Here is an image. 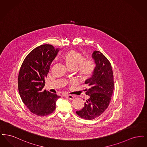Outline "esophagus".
<instances>
[{
    "mask_svg": "<svg viewBox=\"0 0 147 147\" xmlns=\"http://www.w3.org/2000/svg\"><path fill=\"white\" fill-rule=\"evenodd\" d=\"M65 97L67 98H69V99H70L71 100H73V99H74V96H73V95H66V96H65Z\"/></svg>",
    "mask_w": 147,
    "mask_h": 147,
    "instance_id": "esophagus-1",
    "label": "esophagus"
}]
</instances>
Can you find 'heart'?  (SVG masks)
Returning a JSON list of instances; mask_svg holds the SVG:
<instances>
[{
  "mask_svg": "<svg viewBox=\"0 0 147 147\" xmlns=\"http://www.w3.org/2000/svg\"><path fill=\"white\" fill-rule=\"evenodd\" d=\"M62 58L69 69H77V71L83 79H88L93 75L95 64L91 59H84L83 56L79 52L69 50L62 55Z\"/></svg>",
  "mask_w": 147,
  "mask_h": 147,
  "instance_id": "1",
  "label": "heart"
}]
</instances>
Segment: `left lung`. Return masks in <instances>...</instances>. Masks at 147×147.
I'll list each match as a JSON object with an SVG mask.
<instances>
[{
	"mask_svg": "<svg viewBox=\"0 0 147 147\" xmlns=\"http://www.w3.org/2000/svg\"><path fill=\"white\" fill-rule=\"evenodd\" d=\"M92 58L96 64L91 78L86 79L85 84L86 95L89 98L84 103L83 108L77 111L82 119L91 120L100 116L108 107L113 91V75L109 61L100 51H95Z\"/></svg>",
	"mask_w": 147,
	"mask_h": 147,
	"instance_id": "obj_1",
	"label": "left lung"
}]
</instances>
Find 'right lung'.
<instances>
[{"label":"right lung","mask_w":147,"mask_h":147,"mask_svg":"<svg viewBox=\"0 0 147 147\" xmlns=\"http://www.w3.org/2000/svg\"><path fill=\"white\" fill-rule=\"evenodd\" d=\"M59 49L51 45H42L31 51L21 65L18 76V89L22 102L30 111L40 116H47L56 109L60 96L43 90L45 78Z\"/></svg>","instance_id":"obj_1"}]
</instances>
